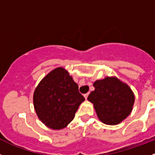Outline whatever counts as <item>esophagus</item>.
Returning a JSON list of instances; mask_svg holds the SVG:
<instances>
[{
	"mask_svg": "<svg viewBox=\"0 0 155 155\" xmlns=\"http://www.w3.org/2000/svg\"><path fill=\"white\" fill-rule=\"evenodd\" d=\"M88 95H89V93L84 94V97H85V99H87V98H88Z\"/></svg>",
	"mask_w": 155,
	"mask_h": 155,
	"instance_id": "1",
	"label": "esophagus"
}]
</instances>
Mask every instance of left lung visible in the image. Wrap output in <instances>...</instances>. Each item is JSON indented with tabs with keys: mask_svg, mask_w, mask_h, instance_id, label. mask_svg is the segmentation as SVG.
I'll return each instance as SVG.
<instances>
[{
	"mask_svg": "<svg viewBox=\"0 0 155 155\" xmlns=\"http://www.w3.org/2000/svg\"><path fill=\"white\" fill-rule=\"evenodd\" d=\"M95 90L87 99L93 104L99 119L105 125L121 123L132 111L134 92L125 82L115 76H106L93 83Z\"/></svg>",
	"mask_w": 155,
	"mask_h": 155,
	"instance_id": "left-lung-1",
	"label": "left lung"
}]
</instances>
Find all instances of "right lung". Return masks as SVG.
Masks as SVG:
<instances>
[{
	"instance_id": "1",
	"label": "right lung",
	"mask_w": 155,
	"mask_h": 155,
	"mask_svg": "<svg viewBox=\"0 0 155 155\" xmlns=\"http://www.w3.org/2000/svg\"><path fill=\"white\" fill-rule=\"evenodd\" d=\"M33 100L39 119L51 129L60 130L73 121L85 98L69 72L57 67L40 81Z\"/></svg>"
}]
</instances>
